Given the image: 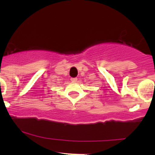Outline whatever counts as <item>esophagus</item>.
<instances>
[{
  "label": "esophagus",
  "mask_w": 155,
  "mask_h": 155,
  "mask_svg": "<svg viewBox=\"0 0 155 155\" xmlns=\"http://www.w3.org/2000/svg\"><path fill=\"white\" fill-rule=\"evenodd\" d=\"M71 81L72 82H76L77 81H78V78H72L71 79Z\"/></svg>",
  "instance_id": "obj_1"
}]
</instances>
